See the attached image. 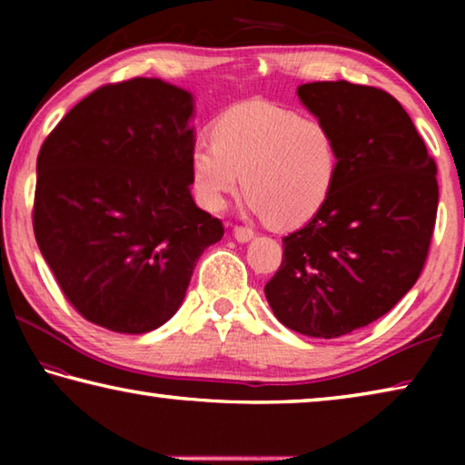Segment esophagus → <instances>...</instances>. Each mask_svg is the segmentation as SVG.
Instances as JSON below:
<instances>
[{
	"label": "esophagus",
	"mask_w": 465,
	"mask_h": 465,
	"mask_svg": "<svg viewBox=\"0 0 465 465\" xmlns=\"http://www.w3.org/2000/svg\"><path fill=\"white\" fill-rule=\"evenodd\" d=\"M233 238L238 242H250L252 238H254V232L250 230V227H243V225H235L233 227Z\"/></svg>",
	"instance_id": "obj_1"
}]
</instances>
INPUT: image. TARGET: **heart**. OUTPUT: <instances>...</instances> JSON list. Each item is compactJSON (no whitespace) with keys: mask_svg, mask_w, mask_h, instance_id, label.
I'll return each mask as SVG.
<instances>
[{"mask_svg":"<svg viewBox=\"0 0 465 465\" xmlns=\"http://www.w3.org/2000/svg\"><path fill=\"white\" fill-rule=\"evenodd\" d=\"M211 141L191 149L188 172L196 203L222 211L240 183L250 209L274 227L312 219L332 193L338 149L316 119L269 102H242L219 116Z\"/></svg>","mask_w":465,"mask_h":465,"instance_id":"1","label":"heart"}]
</instances>
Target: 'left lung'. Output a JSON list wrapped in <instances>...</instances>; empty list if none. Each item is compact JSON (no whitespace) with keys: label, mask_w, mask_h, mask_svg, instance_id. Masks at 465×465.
Wrapping results in <instances>:
<instances>
[{"label":"left lung","mask_w":465,"mask_h":465,"mask_svg":"<svg viewBox=\"0 0 465 465\" xmlns=\"http://www.w3.org/2000/svg\"><path fill=\"white\" fill-rule=\"evenodd\" d=\"M297 96L332 133L338 172L324 207L282 238L281 269L264 295L282 326L336 338L388 313L420 277L437 166L388 92L341 80L303 84Z\"/></svg>","instance_id":"obj_1"}]
</instances>
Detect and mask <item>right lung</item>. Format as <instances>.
Wrapping results in <instances>:
<instances>
[{"label": "right lung", "mask_w": 465, "mask_h": 465, "mask_svg": "<svg viewBox=\"0 0 465 465\" xmlns=\"http://www.w3.org/2000/svg\"><path fill=\"white\" fill-rule=\"evenodd\" d=\"M194 98L157 77L102 85L36 160L35 235L63 295L121 334L160 328L223 225L191 194Z\"/></svg>", "instance_id": "right-lung-1"}]
</instances>
